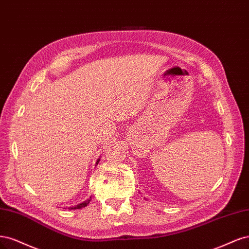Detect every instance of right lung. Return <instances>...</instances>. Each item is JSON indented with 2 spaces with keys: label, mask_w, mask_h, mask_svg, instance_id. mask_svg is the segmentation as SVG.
Wrapping results in <instances>:
<instances>
[{
  "label": "right lung",
  "mask_w": 249,
  "mask_h": 249,
  "mask_svg": "<svg viewBox=\"0 0 249 249\" xmlns=\"http://www.w3.org/2000/svg\"><path fill=\"white\" fill-rule=\"evenodd\" d=\"M98 162H99V159L97 160V162H96V164H98ZM90 200H91V197L90 198H88V199H86L85 202H83V203H81V204H78V205H76V206H74V207H70V208H68L69 210H75V209H82V208H84V207H86L88 204L90 203Z\"/></svg>",
  "instance_id": "add662e5"
}]
</instances>
